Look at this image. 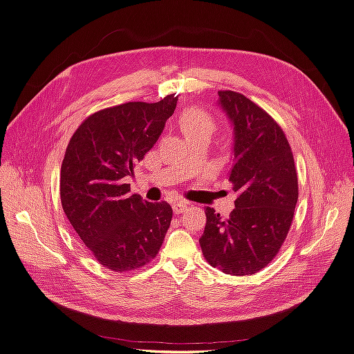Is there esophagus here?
I'll return each instance as SVG.
<instances>
[{
	"mask_svg": "<svg viewBox=\"0 0 354 354\" xmlns=\"http://www.w3.org/2000/svg\"><path fill=\"white\" fill-rule=\"evenodd\" d=\"M189 205H190V203H187V202H185V201H178V202H176L174 205H173L174 214H183V212H186V211H187V208H189Z\"/></svg>",
	"mask_w": 354,
	"mask_h": 354,
	"instance_id": "obj_1",
	"label": "esophagus"
}]
</instances>
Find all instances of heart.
Here are the masks:
<instances>
[{
  "label": "heart",
  "instance_id": "1",
  "mask_svg": "<svg viewBox=\"0 0 354 354\" xmlns=\"http://www.w3.org/2000/svg\"><path fill=\"white\" fill-rule=\"evenodd\" d=\"M180 125L183 128L186 137L194 136H212L216 131V121L203 109L190 106L180 115Z\"/></svg>",
  "mask_w": 354,
  "mask_h": 354
}]
</instances>
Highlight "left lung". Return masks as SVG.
Wrapping results in <instances>:
<instances>
[{
  "label": "left lung",
  "mask_w": 354,
  "mask_h": 354,
  "mask_svg": "<svg viewBox=\"0 0 354 354\" xmlns=\"http://www.w3.org/2000/svg\"><path fill=\"white\" fill-rule=\"evenodd\" d=\"M218 104L233 125L229 181L238 192L223 218L207 207L199 239L205 260L226 274L264 269L286 238L298 201V178L286 136L260 106L236 91H218Z\"/></svg>",
  "instance_id": "left-lung-1"
}]
</instances>
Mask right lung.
Returning a JSON list of instances; mask_svg holds the SVG:
<instances>
[{
	"label": "right lung",
	"instance_id": "right-lung-1",
	"mask_svg": "<svg viewBox=\"0 0 354 354\" xmlns=\"http://www.w3.org/2000/svg\"><path fill=\"white\" fill-rule=\"evenodd\" d=\"M128 102L90 115L73 133L60 169V199L73 230L112 272L140 269L155 259L173 218L167 202L131 194L133 176L177 106Z\"/></svg>",
	"mask_w": 354,
	"mask_h": 354
}]
</instances>
